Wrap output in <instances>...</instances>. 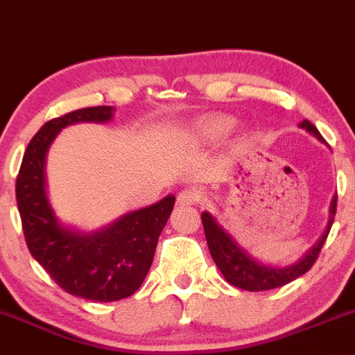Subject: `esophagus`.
<instances>
[{
  "label": "esophagus",
  "mask_w": 355,
  "mask_h": 355,
  "mask_svg": "<svg viewBox=\"0 0 355 355\" xmlns=\"http://www.w3.org/2000/svg\"><path fill=\"white\" fill-rule=\"evenodd\" d=\"M177 203L178 205H197L198 203L197 190H190V189L182 190L177 197Z\"/></svg>",
  "instance_id": "esophagus-1"
}]
</instances>
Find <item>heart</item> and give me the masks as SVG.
<instances>
[{"label": "heart", "mask_w": 355, "mask_h": 355, "mask_svg": "<svg viewBox=\"0 0 355 355\" xmlns=\"http://www.w3.org/2000/svg\"><path fill=\"white\" fill-rule=\"evenodd\" d=\"M235 120L227 115H210L191 126V137L198 141H211L222 138L234 128Z\"/></svg>", "instance_id": "b5f03b06"}]
</instances>
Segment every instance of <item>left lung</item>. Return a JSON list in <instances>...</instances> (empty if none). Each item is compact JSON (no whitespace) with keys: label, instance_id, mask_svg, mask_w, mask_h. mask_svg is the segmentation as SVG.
<instances>
[{"label":"left lung","instance_id":"obj_1","mask_svg":"<svg viewBox=\"0 0 355 355\" xmlns=\"http://www.w3.org/2000/svg\"><path fill=\"white\" fill-rule=\"evenodd\" d=\"M299 126L304 128L305 132L311 133L312 137H315L320 144H325L324 138H322L319 133V130H317L309 120H304L302 123H299ZM336 207L337 195H334L331 207H329V222L324 234H322L320 239L317 240L315 245H312L307 252H305L304 257H300V260H297L295 263H291V266L285 267L263 263L260 262V260H257L255 257H252L245 248L240 245L237 240L232 237L230 232H227L222 225H220L218 220L215 218L210 211H203L202 223L203 230H205L207 245H209L211 259H214L218 270L222 272V275L225 277L227 282L234 285V287L243 288V291L250 292L270 291V288L282 287V285L292 282L297 277L304 275L305 272L311 270L313 262H315L317 257L320 254V248L324 245L329 232H331L334 215H336Z\"/></svg>","mask_w":355,"mask_h":355}]
</instances>
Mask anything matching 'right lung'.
I'll use <instances>...</instances> for the list:
<instances>
[{
  "label": "right lung",
  "instance_id": "right-lung-1",
  "mask_svg": "<svg viewBox=\"0 0 355 355\" xmlns=\"http://www.w3.org/2000/svg\"><path fill=\"white\" fill-rule=\"evenodd\" d=\"M113 113V107H92L46 121L28 144L16 178V202L30 254L63 291L93 302L135 294L175 205L173 195H166L93 232L73 229L56 217L46 193L48 148L67 126L105 123Z\"/></svg>",
  "mask_w": 355,
  "mask_h": 355
}]
</instances>
